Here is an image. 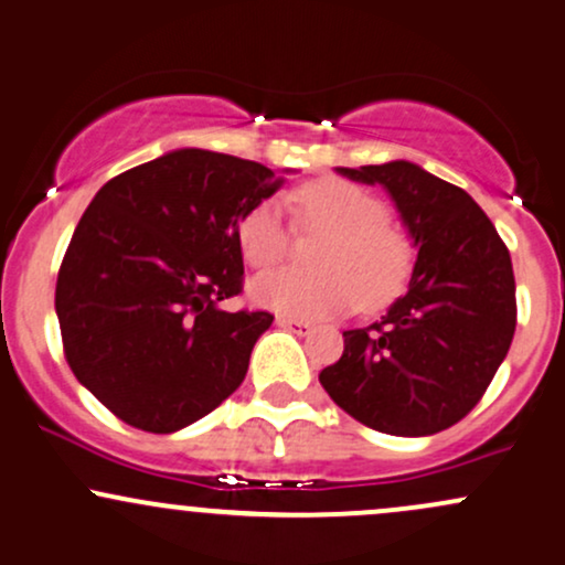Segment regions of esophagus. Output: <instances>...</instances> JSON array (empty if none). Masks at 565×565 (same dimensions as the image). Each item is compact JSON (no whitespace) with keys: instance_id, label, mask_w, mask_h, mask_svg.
Segmentation results:
<instances>
[{"instance_id":"34e87169","label":"esophagus","mask_w":565,"mask_h":565,"mask_svg":"<svg viewBox=\"0 0 565 565\" xmlns=\"http://www.w3.org/2000/svg\"><path fill=\"white\" fill-rule=\"evenodd\" d=\"M277 326L280 328H288V331H294V333H299V335H307V333H312V322H307V320H296V317H285V315H277Z\"/></svg>"}]
</instances>
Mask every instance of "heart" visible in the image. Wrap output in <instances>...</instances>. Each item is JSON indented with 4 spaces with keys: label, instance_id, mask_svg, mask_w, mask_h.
Here are the masks:
<instances>
[{
    "label": "heart",
    "instance_id": "1",
    "mask_svg": "<svg viewBox=\"0 0 565 565\" xmlns=\"http://www.w3.org/2000/svg\"><path fill=\"white\" fill-rule=\"evenodd\" d=\"M296 205L309 226L328 232L317 266L322 271L277 269L250 285L258 307L296 317L322 320L363 307H382L401 290L411 269V245L395 226L376 194L344 179H317L296 194ZM237 245L256 269L275 266L288 250L280 202L253 205L237 224Z\"/></svg>",
    "mask_w": 565,
    "mask_h": 565
}]
</instances>
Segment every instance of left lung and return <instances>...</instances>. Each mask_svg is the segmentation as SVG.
<instances>
[{
	"label": "left lung",
	"mask_w": 565,
	"mask_h": 565,
	"mask_svg": "<svg viewBox=\"0 0 565 565\" xmlns=\"http://www.w3.org/2000/svg\"><path fill=\"white\" fill-rule=\"evenodd\" d=\"M335 173L386 189L416 264L382 320L344 331V354L322 367L320 384L365 427L435 435L470 414L510 350L518 315L510 250L465 189L419 164Z\"/></svg>",
	"instance_id": "obj_1"
}]
</instances>
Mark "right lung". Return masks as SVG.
Instances as JSON below:
<instances>
[{
    "label": "right lung",
    "mask_w": 565,
    "mask_h": 565,
    "mask_svg": "<svg viewBox=\"0 0 565 565\" xmlns=\"http://www.w3.org/2000/svg\"><path fill=\"white\" fill-rule=\"evenodd\" d=\"M282 186L264 164L175 149L100 186L74 230L55 315L74 376L143 433H179L243 384L269 312L243 290L237 224Z\"/></svg>",
    "instance_id": "1"
}]
</instances>
